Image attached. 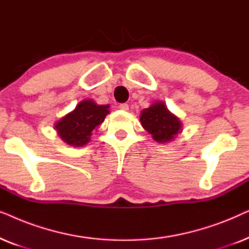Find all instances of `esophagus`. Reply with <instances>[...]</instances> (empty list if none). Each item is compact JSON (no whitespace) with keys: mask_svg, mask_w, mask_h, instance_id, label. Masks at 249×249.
I'll list each match as a JSON object with an SVG mask.
<instances>
[{"mask_svg":"<svg viewBox=\"0 0 249 249\" xmlns=\"http://www.w3.org/2000/svg\"><path fill=\"white\" fill-rule=\"evenodd\" d=\"M119 108L122 111H128L129 110V105L127 103H121L120 105H119Z\"/></svg>","mask_w":249,"mask_h":249,"instance_id":"obj_1","label":"esophagus"}]
</instances>
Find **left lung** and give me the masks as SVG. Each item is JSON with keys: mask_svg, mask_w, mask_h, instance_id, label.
Listing matches in <instances>:
<instances>
[{"mask_svg": "<svg viewBox=\"0 0 249 249\" xmlns=\"http://www.w3.org/2000/svg\"><path fill=\"white\" fill-rule=\"evenodd\" d=\"M141 122L142 128L147 130L158 142H171L179 131L181 122L176 115L170 113L165 104L155 102L151 107L142 111Z\"/></svg>", "mask_w": 249, "mask_h": 249, "instance_id": "left-lung-1", "label": "left lung"}]
</instances>
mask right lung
<instances>
[{
	"mask_svg": "<svg viewBox=\"0 0 249 249\" xmlns=\"http://www.w3.org/2000/svg\"><path fill=\"white\" fill-rule=\"evenodd\" d=\"M110 105H97L94 101L85 100L76 108L55 124L57 134L68 145L81 147L90 141L91 131L107 117Z\"/></svg>",
	"mask_w": 249,
	"mask_h": 249,
	"instance_id": "right-lung-1",
	"label": "right lung"
}]
</instances>
